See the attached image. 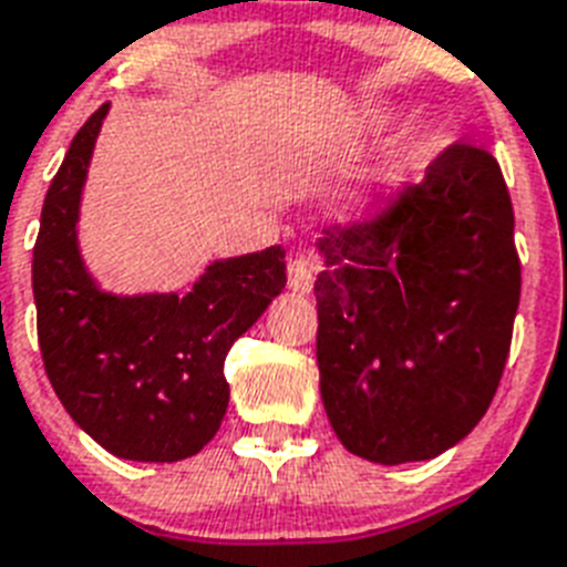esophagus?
I'll return each mask as SVG.
<instances>
[{"instance_id": "obj_1", "label": "esophagus", "mask_w": 567, "mask_h": 567, "mask_svg": "<svg viewBox=\"0 0 567 567\" xmlns=\"http://www.w3.org/2000/svg\"><path fill=\"white\" fill-rule=\"evenodd\" d=\"M287 280L289 289L298 295H310L312 284H316V272H312V266L303 260V257H292L287 264Z\"/></svg>"}]
</instances>
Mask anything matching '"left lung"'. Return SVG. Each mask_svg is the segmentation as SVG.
I'll return each mask as SVG.
<instances>
[{
  "label": "left lung",
  "mask_w": 567,
  "mask_h": 567,
  "mask_svg": "<svg viewBox=\"0 0 567 567\" xmlns=\"http://www.w3.org/2000/svg\"><path fill=\"white\" fill-rule=\"evenodd\" d=\"M513 226L498 162L455 144L382 208L321 231L316 357L348 452L432 461L481 423L522 295Z\"/></svg>",
  "instance_id": "left-lung-1"
}]
</instances>
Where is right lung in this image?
I'll list each match as a JSON object with an SVG mask.
<instances>
[{"instance_id": "1", "label": "right lung", "mask_w": 567, "mask_h": 567, "mask_svg": "<svg viewBox=\"0 0 567 567\" xmlns=\"http://www.w3.org/2000/svg\"><path fill=\"white\" fill-rule=\"evenodd\" d=\"M110 104L72 138L34 246L42 364L69 417L124 461L196 455L228 409V348L284 292L287 251L269 246L208 264L194 289L106 292L81 251V203Z\"/></svg>"}]
</instances>
